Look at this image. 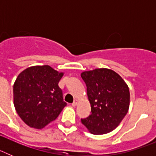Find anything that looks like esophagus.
Listing matches in <instances>:
<instances>
[{
    "instance_id": "34e87169",
    "label": "esophagus",
    "mask_w": 156,
    "mask_h": 156,
    "mask_svg": "<svg viewBox=\"0 0 156 156\" xmlns=\"http://www.w3.org/2000/svg\"><path fill=\"white\" fill-rule=\"evenodd\" d=\"M77 104H78V100H77V99H75L73 102V104H72V105H73V106H76Z\"/></svg>"
}]
</instances>
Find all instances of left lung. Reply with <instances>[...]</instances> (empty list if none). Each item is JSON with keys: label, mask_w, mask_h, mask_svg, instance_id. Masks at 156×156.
Masks as SVG:
<instances>
[{"label": "left lung", "mask_w": 156, "mask_h": 156, "mask_svg": "<svg viewBox=\"0 0 156 156\" xmlns=\"http://www.w3.org/2000/svg\"><path fill=\"white\" fill-rule=\"evenodd\" d=\"M81 77L91 106V114L81 122L94 134L112 131L129 109V87L119 74L108 69L83 72Z\"/></svg>", "instance_id": "1"}]
</instances>
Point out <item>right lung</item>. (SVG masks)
Listing matches in <instances>:
<instances>
[{
    "label": "right lung",
    "mask_w": 156,
    "mask_h": 156,
    "mask_svg": "<svg viewBox=\"0 0 156 156\" xmlns=\"http://www.w3.org/2000/svg\"><path fill=\"white\" fill-rule=\"evenodd\" d=\"M62 76L49 66H32L18 76L13 86L14 105L30 127L44 128L67 105L58 86Z\"/></svg>",
    "instance_id": "right-lung-1"
}]
</instances>
